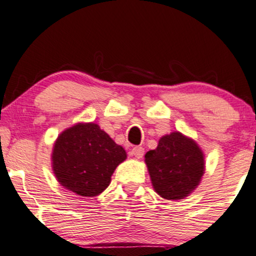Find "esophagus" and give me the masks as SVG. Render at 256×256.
Instances as JSON below:
<instances>
[{
	"mask_svg": "<svg viewBox=\"0 0 256 256\" xmlns=\"http://www.w3.org/2000/svg\"><path fill=\"white\" fill-rule=\"evenodd\" d=\"M131 154H132L134 156H136L137 159L142 158L143 154H144V150H143L142 147H140V146H136V147H134L132 150H131Z\"/></svg>",
	"mask_w": 256,
	"mask_h": 256,
	"instance_id": "34e87169",
	"label": "esophagus"
}]
</instances>
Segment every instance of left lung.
I'll use <instances>...</instances> for the list:
<instances>
[{
    "label": "left lung",
    "instance_id": "left-lung-1",
    "mask_svg": "<svg viewBox=\"0 0 256 256\" xmlns=\"http://www.w3.org/2000/svg\"><path fill=\"white\" fill-rule=\"evenodd\" d=\"M144 158L154 190L170 200L187 196L204 174L203 152L180 132L162 137L156 150L147 152Z\"/></svg>",
    "mask_w": 256,
    "mask_h": 256
}]
</instances>
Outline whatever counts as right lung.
Here are the masks:
<instances>
[{
	"label": "right lung",
	"mask_w": 256,
	"mask_h": 256,
	"mask_svg": "<svg viewBox=\"0 0 256 256\" xmlns=\"http://www.w3.org/2000/svg\"><path fill=\"white\" fill-rule=\"evenodd\" d=\"M125 159V150L94 122L78 124L60 134L52 154L58 182L82 196L102 193Z\"/></svg>",
	"instance_id": "1"
}]
</instances>
